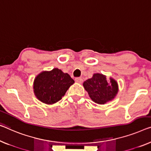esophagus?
I'll return each mask as SVG.
<instances>
[{
    "label": "esophagus",
    "instance_id": "esophagus-1",
    "mask_svg": "<svg viewBox=\"0 0 151 151\" xmlns=\"http://www.w3.org/2000/svg\"><path fill=\"white\" fill-rule=\"evenodd\" d=\"M75 81L76 83H81L83 82V78H81V77H77L75 78Z\"/></svg>",
    "mask_w": 151,
    "mask_h": 151
}]
</instances>
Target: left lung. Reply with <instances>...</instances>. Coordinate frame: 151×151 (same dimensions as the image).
I'll return each instance as SVG.
<instances>
[{"label": "left lung", "mask_w": 151, "mask_h": 151, "mask_svg": "<svg viewBox=\"0 0 151 151\" xmlns=\"http://www.w3.org/2000/svg\"><path fill=\"white\" fill-rule=\"evenodd\" d=\"M83 87L90 98L99 104L112 100L118 92L117 82L112 78L109 81L106 76L100 73L94 74L92 78L85 81Z\"/></svg>", "instance_id": "8db88e82"}]
</instances>
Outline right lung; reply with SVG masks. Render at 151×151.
<instances>
[{
    "mask_svg": "<svg viewBox=\"0 0 151 151\" xmlns=\"http://www.w3.org/2000/svg\"><path fill=\"white\" fill-rule=\"evenodd\" d=\"M74 83L75 81L68 73L53 68L51 71H42L36 76L34 92L40 102L53 104L61 100Z\"/></svg>",
    "mask_w": 151,
    "mask_h": 151,
    "instance_id": "1",
    "label": "right lung"
}]
</instances>
